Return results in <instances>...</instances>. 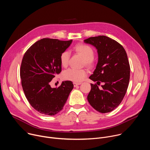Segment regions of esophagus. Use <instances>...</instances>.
<instances>
[{"label": "esophagus", "instance_id": "esophagus-1", "mask_svg": "<svg viewBox=\"0 0 150 150\" xmlns=\"http://www.w3.org/2000/svg\"><path fill=\"white\" fill-rule=\"evenodd\" d=\"M73 84H74V86L75 87H76V86H78V85H80V84H81V83H76V82H74V83H73Z\"/></svg>", "mask_w": 150, "mask_h": 150}]
</instances>
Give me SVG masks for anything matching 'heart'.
<instances>
[{"mask_svg": "<svg viewBox=\"0 0 150 150\" xmlns=\"http://www.w3.org/2000/svg\"><path fill=\"white\" fill-rule=\"evenodd\" d=\"M74 50L77 53L81 54L84 57V63L88 67H93L94 64V52L93 48L85 44H79L74 47ZM70 52L69 51L63 52L60 56L61 65L65 67H67L69 60ZM87 75V72L85 69H77L75 68H69L64 71L62 76L64 79L71 81L76 82H80L84 79Z\"/></svg>", "mask_w": 150, "mask_h": 150, "instance_id": "b5f03b06", "label": "heart"}]
</instances>
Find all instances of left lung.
<instances>
[{
  "mask_svg": "<svg viewBox=\"0 0 150 150\" xmlns=\"http://www.w3.org/2000/svg\"><path fill=\"white\" fill-rule=\"evenodd\" d=\"M97 50L98 63L89 78L99 85L91 83V89L87 99L97 111L110 112L120 104L126 93L130 79V66L126 52L116 41L105 35L84 40Z\"/></svg>",
  "mask_w": 150,
  "mask_h": 150,
  "instance_id": "left-lung-1",
  "label": "left lung"
}]
</instances>
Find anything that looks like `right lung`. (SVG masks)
Masks as SVG:
<instances>
[{"label":"right lung","mask_w":150,"mask_h":150,"mask_svg":"<svg viewBox=\"0 0 150 150\" xmlns=\"http://www.w3.org/2000/svg\"><path fill=\"white\" fill-rule=\"evenodd\" d=\"M72 41L42 38L24 55L20 69L23 89L31 106L41 114L53 116L62 110L74 88L71 81H63L58 88H52L49 83L60 73V54Z\"/></svg>","instance_id":"right-lung-1"}]
</instances>
